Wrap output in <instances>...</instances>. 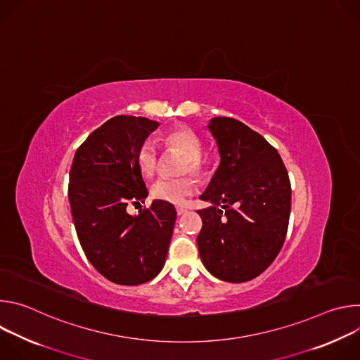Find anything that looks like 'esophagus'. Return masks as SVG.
I'll list each match as a JSON object with an SVG mask.
<instances>
[{"label":"esophagus","mask_w":360,"mask_h":360,"mask_svg":"<svg viewBox=\"0 0 360 360\" xmlns=\"http://www.w3.org/2000/svg\"><path fill=\"white\" fill-rule=\"evenodd\" d=\"M186 212V210L185 208H182V207H176V214L178 215H184Z\"/></svg>","instance_id":"esophagus-1"}]
</instances>
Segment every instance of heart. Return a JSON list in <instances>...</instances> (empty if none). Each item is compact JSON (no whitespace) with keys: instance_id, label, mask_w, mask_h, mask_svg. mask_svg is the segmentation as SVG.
Segmentation results:
<instances>
[{"instance_id":"heart-1","label":"heart","mask_w":360,"mask_h":360,"mask_svg":"<svg viewBox=\"0 0 360 360\" xmlns=\"http://www.w3.org/2000/svg\"><path fill=\"white\" fill-rule=\"evenodd\" d=\"M165 143L169 146H175L181 149L185 155H188L186 171H192L195 174H200L205 167V161L202 158L203 143L200 138L189 128H174L167 132L164 138ZM136 162L143 175L152 176L157 172L160 165V148L155 139L148 138L145 139L138 152H136ZM196 181L191 176L182 178H160L150 186V195L164 202L182 205L188 196L196 192Z\"/></svg>"}]
</instances>
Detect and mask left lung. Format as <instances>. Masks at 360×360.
I'll list each match as a JSON object with an SVG mask.
<instances>
[{
	"label": "left lung",
	"instance_id": "left-lung-1",
	"mask_svg": "<svg viewBox=\"0 0 360 360\" xmlns=\"http://www.w3.org/2000/svg\"><path fill=\"white\" fill-rule=\"evenodd\" d=\"M208 128L221 164L198 211L196 238L202 264L215 278L246 282L261 275L278 256L288 232L290 182L278 150L240 121L212 118Z\"/></svg>",
	"mask_w": 360,
	"mask_h": 360
}]
</instances>
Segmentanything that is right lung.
<instances>
[{"label": "right lung", "mask_w": 360, "mask_h": 360, "mask_svg": "<svg viewBox=\"0 0 360 360\" xmlns=\"http://www.w3.org/2000/svg\"><path fill=\"white\" fill-rule=\"evenodd\" d=\"M160 127L143 117L117 115L77 149L68 198L79 243L92 266L118 285H141L164 268L176 219L174 205L153 200L132 217L128 203L148 196L136 152Z\"/></svg>", "instance_id": "obj_1"}]
</instances>
